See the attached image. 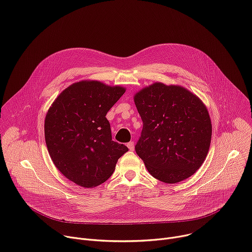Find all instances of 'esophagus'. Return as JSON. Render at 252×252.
<instances>
[{
    "label": "esophagus",
    "instance_id": "esophagus-1",
    "mask_svg": "<svg viewBox=\"0 0 252 252\" xmlns=\"http://www.w3.org/2000/svg\"><path fill=\"white\" fill-rule=\"evenodd\" d=\"M127 147L129 148L130 151H133V150H134V142H132V141L129 142V143L127 144Z\"/></svg>",
    "mask_w": 252,
    "mask_h": 252
}]
</instances>
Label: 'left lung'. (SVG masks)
I'll use <instances>...</instances> for the list:
<instances>
[{"label": "left lung", "instance_id": "obj_1", "mask_svg": "<svg viewBox=\"0 0 252 252\" xmlns=\"http://www.w3.org/2000/svg\"><path fill=\"white\" fill-rule=\"evenodd\" d=\"M134 102L143 121L135 150L148 172L167 184L193 175L212 139L211 118L202 100L182 86L156 82L136 93Z\"/></svg>", "mask_w": 252, "mask_h": 252}]
</instances>
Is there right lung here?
I'll return each mask as SVG.
<instances>
[{
    "mask_svg": "<svg viewBox=\"0 0 252 252\" xmlns=\"http://www.w3.org/2000/svg\"><path fill=\"white\" fill-rule=\"evenodd\" d=\"M121 86L79 81L64 89L47 111L44 138L61 173L84 188L107 181L128 148L112 140L105 117L124 94Z\"/></svg>",
    "mask_w": 252,
    "mask_h": 252,
    "instance_id": "1",
    "label": "right lung"
}]
</instances>
